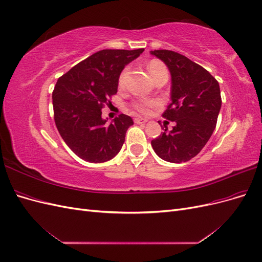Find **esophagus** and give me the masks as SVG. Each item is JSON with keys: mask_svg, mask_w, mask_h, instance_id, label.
Here are the masks:
<instances>
[{"mask_svg": "<svg viewBox=\"0 0 262 262\" xmlns=\"http://www.w3.org/2000/svg\"><path fill=\"white\" fill-rule=\"evenodd\" d=\"M147 120L146 119H143V118H134V122L136 123H145Z\"/></svg>", "mask_w": 262, "mask_h": 262, "instance_id": "34e87169", "label": "esophagus"}]
</instances>
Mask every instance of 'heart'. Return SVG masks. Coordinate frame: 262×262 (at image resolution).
Here are the masks:
<instances>
[{
    "mask_svg": "<svg viewBox=\"0 0 262 262\" xmlns=\"http://www.w3.org/2000/svg\"><path fill=\"white\" fill-rule=\"evenodd\" d=\"M128 71H129V69L125 68L121 72L120 76H119V86L120 87L124 86L125 77H126V74H128ZM147 71L154 81L162 75H167V69H166V67L163 64L162 62L156 61V60H153L148 63ZM157 105H158V101H156V100L144 99V100L134 101L132 104V107L140 114H147L150 109L154 108Z\"/></svg>",
    "mask_w": 262,
    "mask_h": 262,
    "instance_id": "b5f03b06",
    "label": "heart"
}]
</instances>
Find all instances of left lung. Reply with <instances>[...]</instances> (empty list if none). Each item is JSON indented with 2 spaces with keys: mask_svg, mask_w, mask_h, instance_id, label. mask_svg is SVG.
<instances>
[{
  "mask_svg": "<svg viewBox=\"0 0 262 262\" xmlns=\"http://www.w3.org/2000/svg\"><path fill=\"white\" fill-rule=\"evenodd\" d=\"M150 53L161 59L170 72L171 102L163 117L176 122L171 131L165 129L150 143L166 162H188L200 153L216 126L222 105L219 82L204 68L178 52Z\"/></svg>",
  "mask_w": 262,
  "mask_h": 262,
  "instance_id": "1",
  "label": "left lung"
}]
</instances>
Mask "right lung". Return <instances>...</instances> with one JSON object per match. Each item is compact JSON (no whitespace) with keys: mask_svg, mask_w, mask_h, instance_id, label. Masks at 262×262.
Wrapping results in <instances>:
<instances>
[{"mask_svg":"<svg viewBox=\"0 0 262 262\" xmlns=\"http://www.w3.org/2000/svg\"><path fill=\"white\" fill-rule=\"evenodd\" d=\"M144 49H105L63 74L52 92L54 122L67 145L84 161L104 163L121 149L132 118L121 114L113 123L101 109L117 94L123 68Z\"/></svg>","mask_w":262,"mask_h":262,"instance_id":"obj_1","label":"right lung"}]
</instances>
